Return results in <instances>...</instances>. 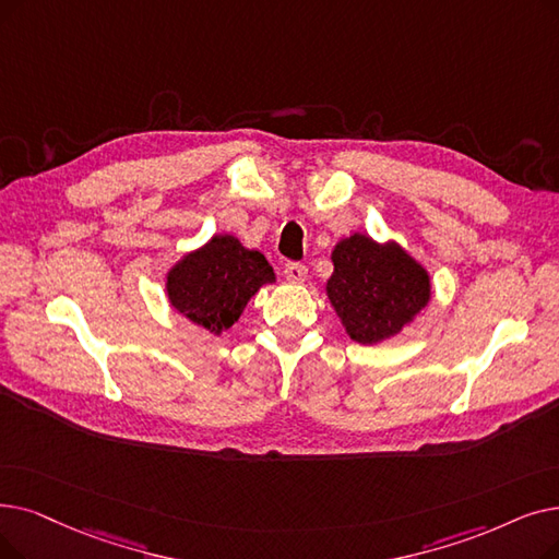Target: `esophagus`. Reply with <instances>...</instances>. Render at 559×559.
I'll list each match as a JSON object with an SVG mask.
<instances>
[{
    "label": "esophagus",
    "mask_w": 559,
    "mask_h": 559,
    "mask_svg": "<svg viewBox=\"0 0 559 559\" xmlns=\"http://www.w3.org/2000/svg\"><path fill=\"white\" fill-rule=\"evenodd\" d=\"M306 276H308L306 264H301V262H287L285 264V278L289 283H304Z\"/></svg>",
    "instance_id": "obj_1"
}]
</instances>
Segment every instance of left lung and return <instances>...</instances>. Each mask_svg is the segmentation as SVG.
<instances>
[{"label":"left lung","instance_id":"1","mask_svg":"<svg viewBox=\"0 0 559 559\" xmlns=\"http://www.w3.org/2000/svg\"><path fill=\"white\" fill-rule=\"evenodd\" d=\"M326 297L347 335L360 345H377L397 335L431 299L425 266L397 241L379 245L370 235L340 239L333 253Z\"/></svg>","mask_w":559,"mask_h":559}]
</instances>
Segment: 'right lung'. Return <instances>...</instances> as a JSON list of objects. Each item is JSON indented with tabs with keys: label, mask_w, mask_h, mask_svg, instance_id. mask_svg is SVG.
Masks as SVG:
<instances>
[{
	"label": "right lung",
	"mask_w": 559,
	"mask_h": 559,
	"mask_svg": "<svg viewBox=\"0 0 559 559\" xmlns=\"http://www.w3.org/2000/svg\"><path fill=\"white\" fill-rule=\"evenodd\" d=\"M272 264L233 235H214L205 247L182 255L166 274V295L187 320L222 335L249 299L274 283Z\"/></svg>",
	"instance_id": "right-lung-1"
}]
</instances>
